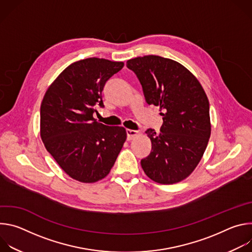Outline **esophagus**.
Instances as JSON below:
<instances>
[{
	"mask_svg": "<svg viewBox=\"0 0 252 252\" xmlns=\"http://www.w3.org/2000/svg\"><path fill=\"white\" fill-rule=\"evenodd\" d=\"M138 131L134 130V129H126V136H127V140H131L133 138H135L138 135Z\"/></svg>",
	"mask_w": 252,
	"mask_h": 252,
	"instance_id": "34e87169",
	"label": "esophagus"
}]
</instances>
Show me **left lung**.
I'll list each match as a JSON object with an SVG mask.
<instances>
[{"label":"left lung","mask_w":252,"mask_h":252,"mask_svg":"<svg viewBox=\"0 0 252 252\" xmlns=\"http://www.w3.org/2000/svg\"><path fill=\"white\" fill-rule=\"evenodd\" d=\"M126 66L138 78L146 100L159 106L160 132L149 128L150 156L140 164L152 181L173 185L187 178L199 163L210 137L207 95L190 71L173 60L159 56L137 57Z\"/></svg>","instance_id":"left-lung-1"}]
</instances>
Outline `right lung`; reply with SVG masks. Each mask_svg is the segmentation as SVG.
I'll return each instance as SVG.
<instances>
[{"label":"right lung","mask_w":252,"mask_h":252,"mask_svg":"<svg viewBox=\"0 0 252 252\" xmlns=\"http://www.w3.org/2000/svg\"><path fill=\"white\" fill-rule=\"evenodd\" d=\"M123 62L89 58L65 67L47 90L41 104V137L47 151L71 178L96 183L110 173L126 139L123 126L94 118L103 106L105 82Z\"/></svg>","instance_id":"obj_1"}]
</instances>
